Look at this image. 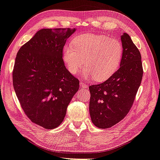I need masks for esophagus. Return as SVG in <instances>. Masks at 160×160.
<instances>
[{"label":"esophagus","mask_w":160,"mask_h":160,"mask_svg":"<svg viewBox=\"0 0 160 160\" xmlns=\"http://www.w3.org/2000/svg\"><path fill=\"white\" fill-rule=\"evenodd\" d=\"M88 84L85 82H81L80 83V87L82 88H88Z\"/></svg>","instance_id":"esophagus-1"}]
</instances>
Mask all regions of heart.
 Masks as SVG:
<instances>
[{"label": "heart", "instance_id": "1", "mask_svg": "<svg viewBox=\"0 0 160 160\" xmlns=\"http://www.w3.org/2000/svg\"><path fill=\"white\" fill-rule=\"evenodd\" d=\"M123 46L119 40L99 34L86 33L73 39L72 44L63 48V60L68 72L77 75L82 70L84 61L83 77L94 78L104 82L119 68L123 57Z\"/></svg>", "mask_w": 160, "mask_h": 160}]
</instances>
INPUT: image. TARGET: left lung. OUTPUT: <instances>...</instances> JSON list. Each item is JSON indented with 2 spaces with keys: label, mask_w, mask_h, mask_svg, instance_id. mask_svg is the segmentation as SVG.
<instances>
[{
  "label": "left lung",
  "mask_w": 160,
  "mask_h": 160,
  "mask_svg": "<svg viewBox=\"0 0 160 160\" xmlns=\"http://www.w3.org/2000/svg\"><path fill=\"white\" fill-rule=\"evenodd\" d=\"M121 41L124 52L119 69L104 82L89 87L91 119L100 129L112 127L128 114L143 76L139 49L126 33Z\"/></svg>",
  "instance_id": "obj_1"
}]
</instances>
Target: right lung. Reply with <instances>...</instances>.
Listing matches in <instances>:
<instances>
[{
    "mask_svg": "<svg viewBox=\"0 0 160 160\" xmlns=\"http://www.w3.org/2000/svg\"><path fill=\"white\" fill-rule=\"evenodd\" d=\"M75 28H43L17 53L13 84L26 116L47 129L59 126L79 82L62 58L66 41Z\"/></svg>",
    "mask_w": 160,
    "mask_h": 160,
    "instance_id": "obj_1",
    "label": "right lung"
}]
</instances>
